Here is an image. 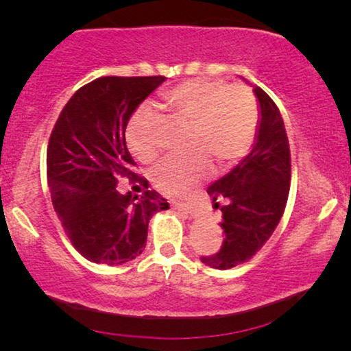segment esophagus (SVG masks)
I'll return each instance as SVG.
<instances>
[{"mask_svg": "<svg viewBox=\"0 0 351 351\" xmlns=\"http://www.w3.org/2000/svg\"><path fill=\"white\" fill-rule=\"evenodd\" d=\"M172 206H174L177 210H184L185 214L191 215V217H195V215H196V209L193 208V206L185 204V203H172Z\"/></svg>", "mask_w": 351, "mask_h": 351, "instance_id": "esophagus-1", "label": "esophagus"}]
</instances>
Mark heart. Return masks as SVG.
Segmentation results:
<instances>
[{"label": "heart", "instance_id": "1", "mask_svg": "<svg viewBox=\"0 0 351 351\" xmlns=\"http://www.w3.org/2000/svg\"><path fill=\"white\" fill-rule=\"evenodd\" d=\"M162 104L177 119L190 124L189 156L167 158L152 171V179L167 195H186L213 169V162L225 167L246 155L257 128V104L243 84L222 80L185 81L162 95ZM152 114L141 110L128 124L126 141L142 162L156 158L158 148L148 138Z\"/></svg>", "mask_w": 351, "mask_h": 351}]
</instances>
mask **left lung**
<instances>
[{"label": "left lung", "instance_id": "obj_1", "mask_svg": "<svg viewBox=\"0 0 351 351\" xmlns=\"http://www.w3.org/2000/svg\"><path fill=\"white\" fill-rule=\"evenodd\" d=\"M254 93L261 119L252 150L208 189L215 208L222 210L225 238L222 247L201 262L217 270L247 262L261 251L280 223L289 195L291 150L285 121L265 90L256 86Z\"/></svg>", "mask_w": 351, "mask_h": 351}]
</instances>
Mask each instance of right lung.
I'll list each match as a JSON object with an SVG mask.
<instances>
[{"label": "right lung", "instance_id": "1", "mask_svg": "<svg viewBox=\"0 0 351 351\" xmlns=\"http://www.w3.org/2000/svg\"><path fill=\"white\" fill-rule=\"evenodd\" d=\"M165 76H102L84 84L62 110L47 143L51 199L76 251L95 263L121 265L145 249L152 215L169 209L148 190L126 147L136 108ZM119 178L141 183L142 197L116 190Z\"/></svg>", "mask_w": 351, "mask_h": 351}]
</instances>
